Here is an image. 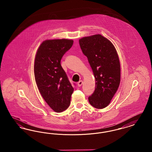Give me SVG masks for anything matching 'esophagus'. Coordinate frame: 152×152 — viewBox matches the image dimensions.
Masks as SVG:
<instances>
[{"mask_svg": "<svg viewBox=\"0 0 152 152\" xmlns=\"http://www.w3.org/2000/svg\"><path fill=\"white\" fill-rule=\"evenodd\" d=\"M83 81L82 80H80L79 81L78 83H77V86H78V87H81V86H82V84H83Z\"/></svg>", "mask_w": 152, "mask_h": 152, "instance_id": "esophagus-1", "label": "esophagus"}]
</instances>
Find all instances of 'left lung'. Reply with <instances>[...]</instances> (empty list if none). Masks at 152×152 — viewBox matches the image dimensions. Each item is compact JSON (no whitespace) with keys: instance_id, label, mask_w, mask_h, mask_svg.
Instances as JSON below:
<instances>
[{"instance_id":"8db88e82","label":"left lung","mask_w":152,"mask_h":152,"mask_svg":"<svg viewBox=\"0 0 152 152\" xmlns=\"http://www.w3.org/2000/svg\"><path fill=\"white\" fill-rule=\"evenodd\" d=\"M79 44L96 80L94 92L88 100L94 108H104L110 102L120 83V63L116 48L100 34L84 37L79 39Z\"/></svg>"}]
</instances>
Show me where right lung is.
<instances>
[{"mask_svg": "<svg viewBox=\"0 0 152 152\" xmlns=\"http://www.w3.org/2000/svg\"><path fill=\"white\" fill-rule=\"evenodd\" d=\"M73 43L70 39L46 40L39 46L35 58L34 74L38 89L50 107L58 113L68 108L74 90L60 64Z\"/></svg>", "mask_w": 152, "mask_h": 152, "instance_id": "add662e5", "label": "right lung"}]
</instances>
